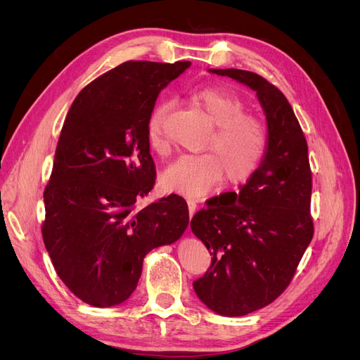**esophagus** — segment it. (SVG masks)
Wrapping results in <instances>:
<instances>
[{
	"label": "esophagus",
	"mask_w": 360,
	"mask_h": 360,
	"mask_svg": "<svg viewBox=\"0 0 360 360\" xmlns=\"http://www.w3.org/2000/svg\"><path fill=\"white\" fill-rule=\"evenodd\" d=\"M188 209H189V216L192 217L195 214V212H197V202H195L193 200H188Z\"/></svg>",
	"instance_id": "34e87169"
}]
</instances>
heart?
<instances>
[{
  "label": "heart",
  "instance_id": "1",
  "mask_svg": "<svg viewBox=\"0 0 360 360\" xmlns=\"http://www.w3.org/2000/svg\"><path fill=\"white\" fill-rule=\"evenodd\" d=\"M191 101L214 126L205 148L212 153L183 155L162 172V186L186 198H200L225 179L242 184L255 176L267 151V130L257 117L246 114L240 96L225 89H202ZM169 101L159 102L148 118V144L155 153L168 148L165 118Z\"/></svg>",
  "mask_w": 360,
  "mask_h": 360
}]
</instances>
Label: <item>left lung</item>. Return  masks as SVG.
<instances>
[{"instance_id":"1","label":"left lung","mask_w":360,"mask_h":360,"mask_svg":"<svg viewBox=\"0 0 360 360\" xmlns=\"http://www.w3.org/2000/svg\"><path fill=\"white\" fill-rule=\"evenodd\" d=\"M257 93L267 120V151L259 169L233 201L195 213L192 233L209 249L212 264L193 282L216 314L242 317L267 307L288 287L314 236L312 174L308 144L287 97L263 76L210 69Z\"/></svg>"}]
</instances>
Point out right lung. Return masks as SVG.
Here are the masks:
<instances>
[{"mask_svg":"<svg viewBox=\"0 0 360 360\" xmlns=\"http://www.w3.org/2000/svg\"><path fill=\"white\" fill-rule=\"evenodd\" d=\"M189 66L126 61L84 86L64 122L41 236L60 279L91 307L127 300L144 257L189 225L179 195L138 209L156 180L148 118L159 93Z\"/></svg>","mask_w":360,"mask_h":360,"instance_id":"obj_1","label":"right lung"}]
</instances>
